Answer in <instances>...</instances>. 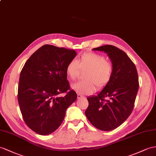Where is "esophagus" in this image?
Returning <instances> with one entry per match:
<instances>
[{
	"instance_id": "obj_1",
	"label": "esophagus",
	"mask_w": 156,
	"mask_h": 156,
	"mask_svg": "<svg viewBox=\"0 0 156 156\" xmlns=\"http://www.w3.org/2000/svg\"><path fill=\"white\" fill-rule=\"evenodd\" d=\"M84 97H83V95H81V94H77V98L78 99H79V98H83Z\"/></svg>"
}]
</instances>
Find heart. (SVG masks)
Instances as JSON below:
<instances>
[{
  "label": "heart",
  "mask_w": 156,
  "mask_h": 156,
  "mask_svg": "<svg viewBox=\"0 0 156 156\" xmlns=\"http://www.w3.org/2000/svg\"><path fill=\"white\" fill-rule=\"evenodd\" d=\"M81 71H87L85 74V81L74 83L71 89L82 94H92L96 89H101L111 81L113 73V65L105 57L96 53L83 54L79 61L73 59L67 63L66 74L71 80L75 81Z\"/></svg>",
  "instance_id": "1"
}]
</instances>
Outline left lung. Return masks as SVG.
<instances>
[{
  "label": "left lung",
  "instance_id": "obj_1",
  "mask_svg": "<svg viewBox=\"0 0 156 156\" xmlns=\"http://www.w3.org/2000/svg\"><path fill=\"white\" fill-rule=\"evenodd\" d=\"M93 49L107 54L113 73L111 81L100 93L87 97L89 107L85 113L94 127L111 131L130 115L139 87L138 73L134 63L119 48L106 45Z\"/></svg>",
  "mask_w": 156,
  "mask_h": 156
}]
</instances>
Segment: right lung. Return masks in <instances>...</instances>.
Instances as JSON below:
<instances>
[{
	"mask_svg": "<svg viewBox=\"0 0 156 156\" xmlns=\"http://www.w3.org/2000/svg\"><path fill=\"white\" fill-rule=\"evenodd\" d=\"M77 55L73 49L44 45L30 57L19 79L18 101L25 123L40 135L62 124L67 108L77 99L67 80L66 67ZM67 92L64 97L58 94Z\"/></svg>",
	"mask_w": 156,
	"mask_h": 156,
	"instance_id": "add662e5",
	"label": "right lung"
}]
</instances>
